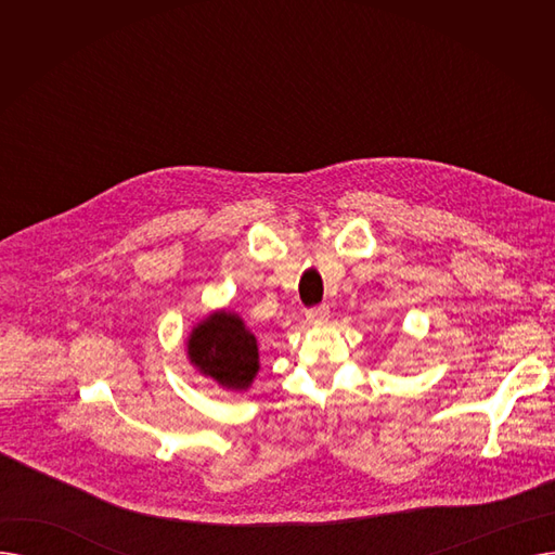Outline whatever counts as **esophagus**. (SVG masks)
<instances>
[{
    "mask_svg": "<svg viewBox=\"0 0 555 555\" xmlns=\"http://www.w3.org/2000/svg\"><path fill=\"white\" fill-rule=\"evenodd\" d=\"M328 314H331L328 306H317V308H310V310L306 312V319H308L310 324L322 326V324H326V322H328Z\"/></svg>",
    "mask_w": 555,
    "mask_h": 555,
    "instance_id": "1",
    "label": "esophagus"
}]
</instances>
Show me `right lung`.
Segmentation results:
<instances>
[{"mask_svg":"<svg viewBox=\"0 0 555 555\" xmlns=\"http://www.w3.org/2000/svg\"><path fill=\"white\" fill-rule=\"evenodd\" d=\"M189 362L227 391H247L260 369L256 335L233 310H214L186 339Z\"/></svg>","mask_w":555,"mask_h":555,"instance_id":"right-lung-1","label":"right lung"}]
</instances>
